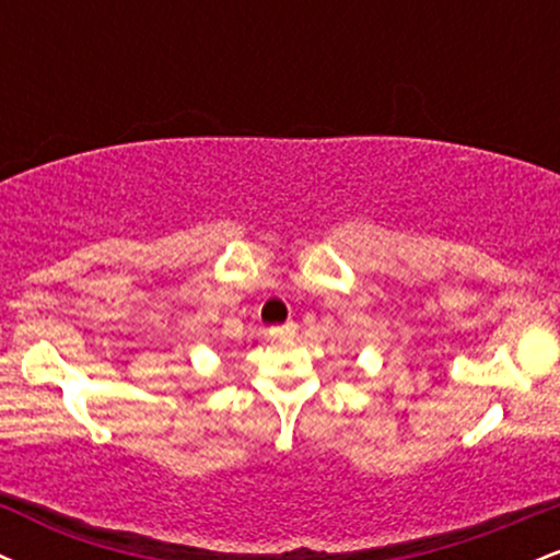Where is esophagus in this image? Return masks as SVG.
Here are the masks:
<instances>
[{
    "label": "esophagus",
    "mask_w": 560,
    "mask_h": 560,
    "mask_svg": "<svg viewBox=\"0 0 560 560\" xmlns=\"http://www.w3.org/2000/svg\"><path fill=\"white\" fill-rule=\"evenodd\" d=\"M294 334H298V324H292V320L284 326H273V329H268V337L279 339V342H287V339H292Z\"/></svg>",
    "instance_id": "obj_1"
}]
</instances>
